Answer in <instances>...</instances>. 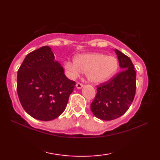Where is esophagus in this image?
I'll return each instance as SVG.
<instances>
[{
    "label": "esophagus",
    "mask_w": 160,
    "mask_h": 160,
    "mask_svg": "<svg viewBox=\"0 0 160 160\" xmlns=\"http://www.w3.org/2000/svg\"><path fill=\"white\" fill-rule=\"evenodd\" d=\"M76 87H77V89H82V87H83V84H82V83H80V82H78L77 84H76Z\"/></svg>",
    "instance_id": "1"
}]
</instances>
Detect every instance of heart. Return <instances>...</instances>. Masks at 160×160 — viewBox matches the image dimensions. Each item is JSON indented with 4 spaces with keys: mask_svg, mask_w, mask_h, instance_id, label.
Returning <instances> with one entry per match:
<instances>
[{
    "mask_svg": "<svg viewBox=\"0 0 160 160\" xmlns=\"http://www.w3.org/2000/svg\"><path fill=\"white\" fill-rule=\"evenodd\" d=\"M118 67V60L113 56L102 53L80 54L74 61H67L64 68L70 76H78L86 73L89 82L99 84L113 76Z\"/></svg>",
    "mask_w": 160,
    "mask_h": 160,
    "instance_id": "heart-1",
    "label": "heart"
}]
</instances>
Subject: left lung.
I'll use <instances>...</instances> for the list:
<instances>
[{
  "label": "left lung",
  "instance_id": "8db88e82",
  "mask_svg": "<svg viewBox=\"0 0 160 160\" xmlns=\"http://www.w3.org/2000/svg\"><path fill=\"white\" fill-rule=\"evenodd\" d=\"M122 71L97 86L91 110L97 118L109 121L124 115L133 101L136 90V72L129 58L115 49Z\"/></svg>",
  "mask_w": 160,
  "mask_h": 160
}]
</instances>
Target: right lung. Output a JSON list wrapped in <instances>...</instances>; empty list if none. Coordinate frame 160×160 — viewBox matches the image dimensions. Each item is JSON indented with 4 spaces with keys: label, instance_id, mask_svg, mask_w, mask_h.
Listing matches in <instances>:
<instances>
[{
    "label": "right lung",
    "instance_id": "obj_1",
    "mask_svg": "<svg viewBox=\"0 0 160 160\" xmlns=\"http://www.w3.org/2000/svg\"><path fill=\"white\" fill-rule=\"evenodd\" d=\"M75 84L64 75L48 46L28 53L18 70L20 104L29 115L39 120H52L63 113Z\"/></svg>",
    "mask_w": 160,
    "mask_h": 160
}]
</instances>
